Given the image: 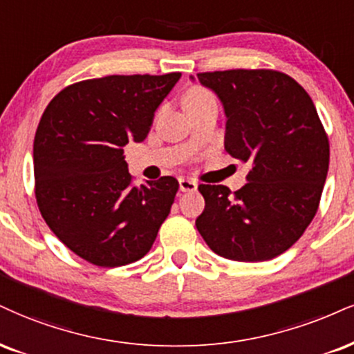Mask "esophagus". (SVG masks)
I'll return each instance as SVG.
<instances>
[{
  "instance_id": "34e87169",
  "label": "esophagus",
  "mask_w": 354,
  "mask_h": 354,
  "mask_svg": "<svg viewBox=\"0 0 354 354\" xmlns=\"http://www.w3.org/2000/svg\"><path fill=\"white\" fill-rule=\"evenodd\" d=\"M180 189L183 193H189V191L198 189V183L194 180H189V178H180Z\"/></svg>"
}]
</instances>
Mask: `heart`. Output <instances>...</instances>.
<instances>
[{
  "label": "heart",
  "instance_id": "b5f03b06",
  "mask_svg": "<svg viewBox=\"0 0 354 354\" xmlns=\"http://www.w3.org/2000/svg\"><path fill=\"white\" fill-rule=\"evenodd\" d=\"M207 99H212V95L206 88L199 87V85H194V87H189L188 91L185 92V97H183V105L186 107H191V105L199 104V102H204Z\"/></svg>",
  "mask_w": 354,
  "mask_h": 354
}]
</instances>
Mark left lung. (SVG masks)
Wrapping results in <instances>:
<instances>
[{"label": "left lung", "instance_id": "obj_1", "mask_svg": "<svg viewBox=\"0 0 354 354\" xmlns=\"http://www.w3.org/2000/svg\"><path fill=\"white\" fill-rule=\"evenodd\" d=\"M198 79L224 105L225 151L250 169L234 193L199 185L206 206L196 227L221 257L270 261L317 214L330 165L328 135L308 93L283 72L231 69L199 72Z\"/></svg>", "mask_w": 354, "mask_h": 354}]
</instances>
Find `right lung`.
I'll return each mask as SVG.
<instances>
[{"mask_svg":"<svg viewBox=\"0 0 354 354\" xmlns=\"http://www.w3.org/2000/svg\"><path fill=\"white\" fill-rule=\"evenodd\" d=\"M181 77L80 80L49 102L34 136V193L46 224L84 261L120 267L151 249L180 188L173 176L135 186L123 147L150 131Z\"/></svg>","mask_w":354,"mask_h":354,"instance_id":"add662e5","label":"right lung"}]
</instances>
